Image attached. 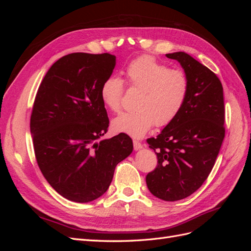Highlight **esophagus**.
<instances>
[{
    "instance_id": "1",
    "label": "esophagus",
    "mask_w": 251,
    "mask_h": 251,
    "mask_svg": "<svg viewBox=\"0 0 251 251\" xmlns=\"http://www.w3.org/2000/svg\"><path fill=\"white\" fill-rule=\"evenodd\" d=\"M133 144H134V150L135 151H139V150H141L143 148L142 144L139 141H137V140H134Z\"/></svg>"
}]
</instances>
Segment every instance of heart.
Wrapping results in <instances>:
<instances>
[{"mask_svg":"<svg viewBox=\"0 0 251 251\" xmlns=\"http://www.w3.org/2000/svg\"><path fill=\"white\" fill-rule=\"evenodd\" d=\"M131 86L140 90L136 111L124 113L112 121L113 130L141 138L155 124L163 126L173 121L183 107L188 82L184 72L169 69L150 55L134 59L126 68ZM124 83L116 76L105 79L100 89L103 104L113 112L121 108Z\"/></svg>","mask_w":251,"mask_h":251,"instance_id":"b5f03b06","label":"heart"}]
</instances>
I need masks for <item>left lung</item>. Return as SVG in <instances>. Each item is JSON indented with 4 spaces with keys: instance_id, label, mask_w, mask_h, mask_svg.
<instances>
[{
    "instance_id": "obj_1",
    "label": "left lung",
    "mask_w": 251,
    "mask_h": 251,
    "mask_svg": "<svg viewBox=\"0 0 251 251\" xmlns=\"http://www.w3.org/2000/svg\"><path fill=\"white\" fill-rule=\"evenodd\" d=\"M176 59L188 82L183 107L156 138L148 139L158 164L147 175L149 191L164 201L191 196L207 179L225 136L223 87L217 75L185 52Z\"/></svg>"
}]
</instances>
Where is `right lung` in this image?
Wrapping results in <instances>:
<instances>
[{"label":"right lung","mask_w":251,"mask_h":251,"mask_svg":"<svg viewBox=\"0 0 251 251\" xmlns=\"http://www.w3.org/2000/svg\"><path fill=\"white\" fill-rule=\"evenodd\" d=\"M115 65L109 53H71L50 67L35 96L30 132L37 164L48 183L73 202L102 196L116 165L133 151L123 133L97 141L109 126L100 89Z\"/></svg>","instance_id":"1"}]
</instances>
